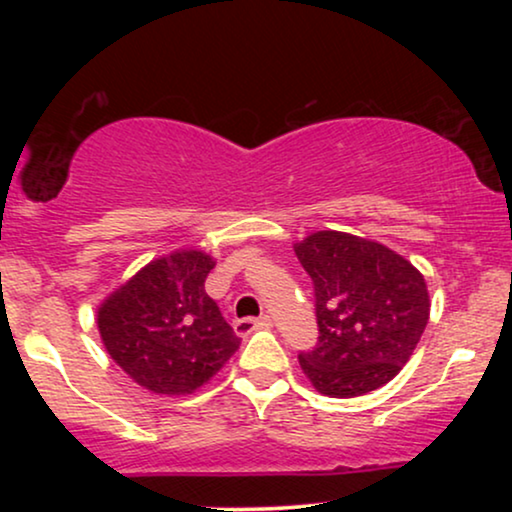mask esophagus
Instances as JSON below:
<instances>
[{
    "mask_svg": "<svg viewBox=\"0 0 512 512\" xmlns=\"http://www.w3.org/2000/svg\"><path fill=\"white\" fill-rule=\"evenodd\" d=\"M272 327V317L262 315V317H243V320L233 322V330H236L238 337H248L255 330H269Z\"/></svg>",
    "mask_w": 512,
    "mask_h": 512,
    "instance_id": "1",
    "label": "esophagus"
}]
</instances>
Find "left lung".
Segmentation results:
<instances>
[{"label":"left lung","instance_id":"8db88e82","mask_svg":"<svg viewBox=\"0 0 512 512\" xmlns=\"http://www.w3.org/2000/svg\"><path fill=\"white\" fill-rule=\"evenodd\" d=\"M313 279L317 344L298 354L322 395L358 397L402 370L426 330L431 301L419 269L385 245L317 231L293 245Z\"/></svg>","mask_w":512,"mask_h":512}]
</instances>
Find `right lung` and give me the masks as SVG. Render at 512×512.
<instances>
[{
    "label": "right lung",
    "mask_w": 512,
    "mask_h": 512,
    "mask_svg": "<svg viewBox=\"0 0 512 512\" xmlns=\"http://www.w3.org/2000/svg\"><path fill=\"white\" fill-rule=\"evenodd\" d=\"M214 260L175 250L139 269L98 308L103 346L156 395H192L238 351L240 339L204 291Z\"/></svg>",
    "instance_id": "1"
}]
</instances>
